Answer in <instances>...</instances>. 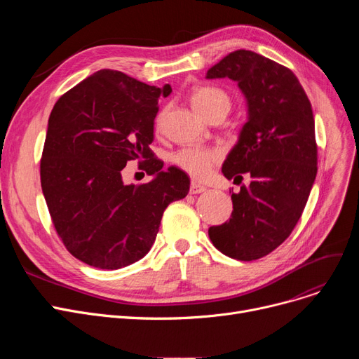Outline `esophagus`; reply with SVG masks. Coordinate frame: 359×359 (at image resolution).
<instances>
[{
  "instance_id": "1",
  "label": "esophagus",
  "mask_w": 359,
  "mask_h": 359,
  "mask_svg": "<svg viewBox=\"0 0 359 359\" xmlns=\"http://www.w3.org/2000/svg\"><path fill=\"white\" fill-rule=\"evenodd\" d=\"M191 194L192 195H198V194H202V192H205L206 191V187L203 186V184H201V183H196V182H192L191 183Z\"/></svg>"
}]
</instances>
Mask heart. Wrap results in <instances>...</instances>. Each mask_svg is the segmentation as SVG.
<instances>
[{"instance_id":"obj_1","label":"heart","mask_w":359,"mask_h":359,"mask_svg":"<svg viewBox=\"0 0 359 359\" xmlns=\"http://www.w3.org/2000/svg\"><path fill=\"white\" fill-rule=\"evenodd\" d=\"M191 102L195 110L203 118L215 107L221 106L227 110L230 107V99L227 94L215 87H201L195 90ZM161 119L163 116L158 118V125L161 123ZM173 160L182 170H184L191 176L196 179H205L211 173L212 164L218 160V153L214 149L196 145L184 147L177 151Z\"/></svg>"}]
</instances>
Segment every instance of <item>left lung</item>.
Wrapping results in <instances>:
<instances>
[{"label":"left lung","instance_id":"8db88e82","mask_svg":"<svg viewBox=\"0 0 359 359\" xmlns=\"http://www.w3.org/2000/svg\"><path fill=\"white\" fill-rule=\"evenodd\" d=\"M206 79H230L243 93L248 121L222 175L252 177L231 194V218L208 234L225 256L255 260L288 238L307 203L317 175L311 103L291 69L246 49L224 56Z\"/></svg>","mask_w":359,"mask_h":359}]
</instances>
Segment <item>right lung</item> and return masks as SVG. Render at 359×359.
<instances>
[{
	"label": "right lung",
	"instance_id": "1",
	"mask_svg": "<svg viewBox=\"0 0 359 359\" xmlns=\"http://www.w3.org/2000/svg\"><path fill=\"white\" fill-rule=\"evenodd\" d=\"M172 86H148L100 69L55 103L41 161V182L56 233L68 252L100 269L142 259L156 241L170 202L183 199L191 180L154 157L158 100ZM145 159L148 184L125 185L121 170Z\"/></svg>",
	"mask_w": 359,
	"mask_h": 359
}]
</instances>
